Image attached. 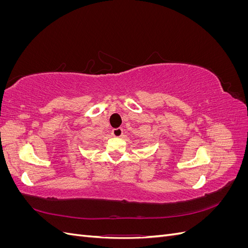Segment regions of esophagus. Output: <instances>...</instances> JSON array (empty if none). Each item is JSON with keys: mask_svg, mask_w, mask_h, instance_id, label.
<instances>
[{"mask_svg": "<svg viewBox=\"0 0 248 248\" xmlns=\"http://www.w3.org/2000/svg\"><path fill=\"white\" fill-rule=\"evenodd\" d=\"M111 134L114 136L115 138H121L123 136V129L122 128H115L112 129Z\"/></svg>", "mask_w": 248, "mask_h": 248, "instance_id": "obj_1", "label": "esophagus"}]
</instances>
